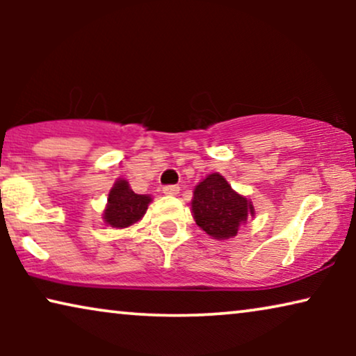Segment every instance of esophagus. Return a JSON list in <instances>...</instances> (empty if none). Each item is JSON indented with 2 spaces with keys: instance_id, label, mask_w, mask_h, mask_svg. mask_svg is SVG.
I'll return each mask as SVG.
<instances>
[{
  "instance_id": "34e87169",
  "label": "esophagus",
  "mask_w": 356,
  "mask_h": 356,
  "mask_svg": "<svg viewBox=\"0 0 356 356\" xmlns=\"http://www.w3.org/2000/svg\"><path fill=\"white\" fill-rule=\"evenodd\" d=\"M179 191V188L177 184H168V186H163V194L165 196H177Z\"/></svg>"
}]
</instances>
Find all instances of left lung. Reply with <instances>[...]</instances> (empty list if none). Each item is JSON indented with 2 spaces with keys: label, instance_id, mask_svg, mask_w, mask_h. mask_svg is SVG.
I'll use <instances>...</instances> for the list:
<instances>
[{
  "label": "left lung",
  "instance_id": "left-lung-1",
  "mask_svg": "<svg viewBox=\"0 0 356 356\" xmlns=\"http://www.w3.org/2000/svg\"><path fill=\"white\" fill-rule=\"evenodd\" d=\"M191 213L196 225L216 240L236 236L248 218L254 217L251 199L236 193L220 173H211L194 186Z\"/></svg>",
  "mask_w": 356,
  "mask_h": 356
}]
</instances>
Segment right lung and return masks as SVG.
Masks as SVG:
<instances>
[{
  "mask_svg": "<svg viewBox=\"0 0 356 356\" xmlns=\"http://www.w3.org/2000/svg\"><path fill=\"white\" fill-rule=\"evenodd\" d=\"M152 196L136 194L129 186V181L118 178L108 193V201L104 209V222L111 228H128L138 223L147 212Z\"/></svg>",
  "mask_w": 356,
  "mask_h": 356,
  "instance_id": "add662e5",
  "label": "right lung"
}]
</instances>
